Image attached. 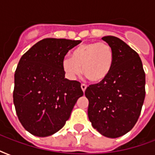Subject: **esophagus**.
Here are the masks:
<instances>
[{
    "label": "esophagus",
    "mask_w": 155,
    "mask_h": 155,
    "mask_svg": "<svg viewBox=\"0 0 155 155\" xmlns=\"http://www.w3.org/2000/svg\"><path fill=\"white\" fill-rule=\"evenodd\" d=\"M81 88H82L83 92H84L85 90H86V88H87V85L84 84H81Z\"/></svg>",
    "instance_id": "34e87169"
}]
</instances>
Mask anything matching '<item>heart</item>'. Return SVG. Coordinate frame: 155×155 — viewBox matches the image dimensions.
<instances>
[{"label": "heart", "mask_w": 155, "mask_h": 155, "mask_svg": "<svg viewBox=\"0 0 155 155\" xmlns=\"http://www.w3.org/2000/svg\"><path fill=\"white\" fill-rule=\"evenodd\" d=\"M115 61L113 47L105 42L83 43L73 50L71 58H63L62 67L70 78L81 72L92 83L104 82L110 75Z\"/></svg>", "instance_id": "heart-1"}]
</instances>
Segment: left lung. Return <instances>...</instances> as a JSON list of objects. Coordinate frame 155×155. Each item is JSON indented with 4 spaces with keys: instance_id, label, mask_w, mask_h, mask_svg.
Returning a JSON list of instances; mask_svg holds the SVG:
<instances>
[{
    "instance_id": "8db88e82",
    "label": "left lung",
    "mask_w": 155,
    "mask_h": 155,
    "mask_svg": "<svg viewBox=\"0 0 155 155\" xmlns=\"http://www.w3.org/2000/svg\"><path fill=\"white\" fill-rule=\"evenodd\" d=\"M102 39L115 53L113 70L104 82L89 85L84 94L93 128L105 137L116 138L130 131L138 120L146 95V75L134 50L114 36Z\"/></svg>"
}]
</instances>
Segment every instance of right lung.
I'll use <instances>...</instances> for the list:
<instances>
[{
	"instance_id": "add662e5",
	"label": "right lung",
	"mask_w": 155,
	"mask_h": 155,
	"mask_svg": "<svg viewBox=\"0 0 155 155\" xmlns=\"http://www.w3.org/2000/svg\"><path fill=\"white\" fill-rule=\"evenodd\" d=\"M80 40L45 38L19 60L13 97L22 126L31 134L47 137L58 132L84 95L80 83L65 78L62 62Z\"/></svg>"
}]
</instances>
